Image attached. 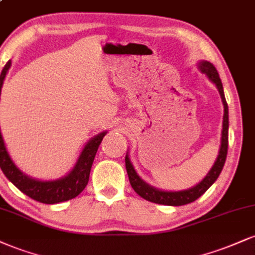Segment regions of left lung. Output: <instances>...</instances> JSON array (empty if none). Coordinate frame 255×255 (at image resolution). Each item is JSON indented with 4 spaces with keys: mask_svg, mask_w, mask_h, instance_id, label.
<instances>
[{
    "mask_svg": "<svg viewBox=\"0 0 255 255\" xmlns=\"http://www.w3.org/2000/svg\"><path fill=\"white\" fill-rule=\"evenodd\" d=\"M198 67L202 72L205 73L208 76V78L210 79L214 84L216 85L219 89V93L222 98L223 107H225V114H223V128H222V137H221V147L219 155L214 164V166L211 167L209 173L204 177V179L202 182H199L197 185L194 188L188 189V190H182V191H162V190H158L153 186L148 185V184L143 182L141 178L137 176L136 171L134 170V166L131 165L130 159L128 157V154L126 155V170H127L128 178H129V182L131 188L134 189V191L137 195L141 196L142 198H145L146 201L153 202V203L158 204H164V205H184L189 204L191 202H194L198 197H201L202 195L207 191L208 189L215 183V180L219 178L221 171H222L223 166H225L226 158H227V152H228V127H229V120H228V104H227L225 93H223V87L222 82L217 72L216 67L209 61H199Z\"/></svg>",
    "mask_w": 255,
    "mask_h": 255,
    "instance_id": "1",
    "label": "left lung"
}]
</instances>
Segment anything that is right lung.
Listing matches in <instances>:
<instances>
[{"mask_svg": "<svg viewBox=\"0 0 255 255\" xmlns=\"http://www.w3.org/2000/svg\"><path fill=\"white\" fill-rule=\"evenodd\" d=\"M10 65L11 61L8 60L0 75V95L3 81H4ZM106 134L107 131H102L89 141L82 151L81 155H79L75 167L70 171L69 174L57 180L42 182V180L26 176L16 167V165L11 160L7 148H5L0 129V167L4 176L21 192H23L24 195L34 199V201L45 204H56L59 202L69 201V199L75 198L76 196L81 194L87 186L95 155H96L98 146L102 142L103 136Z\"/></svg>", "mask_w": 255, "mask_h": 255, "instance_id": "1", "label": "right lung"}]
</instances>
